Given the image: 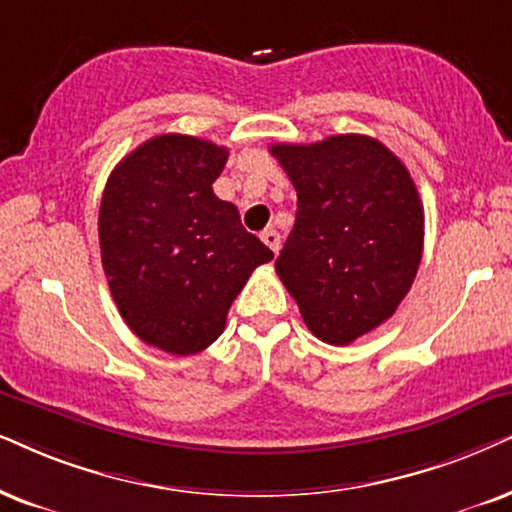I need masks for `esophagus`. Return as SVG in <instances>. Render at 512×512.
<instances>
[{"label": "esophagus", "mask_w": 512, "mask_h": 512, "mask_svg": "<svg viewBox=\"0 0 512 512\" xmlns=\"http://www.w3.org/2000/svg\"><path fill=\"white\" fill-rule=\"evenodd\" d=\"M262 241L267 243L274 252H278V248H281V236H278V231H274V229L262 231Z\"/></svg>", "instance_id": "obj_1"}]
</instances>
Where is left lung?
<instances>
[{
	"instance_id": "left-lung-1",
	"label": "left lung",
	"mask_w": 512,
	"mask_h": 512,
	"mask_svg": "<svg viewBox=\"0 0 512 512\" xmlns=\"http://www.w3.org/2000/svg\"><path fill=\"white\" fill-rule=\"evenodd\" d=\"M271 155L297 191L276 274L316 338L349 345L390 319L416 278L425 226L416 184L364 134L274 144Z\"/></svg>"
}]
</instances>
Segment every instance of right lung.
Returning <instances> with one entry per match:
<instances>
[{"label":"right lung","mask_w":512,"mask_h":512,"mask_svg":"<svg viewBox=\"0 0 512 512\" xmlns=\"http://www.w3.org/2000/svg\"><path fill=\"white\" fill-rule=\"evenodd\" d=\"M226 158L212 141L160 134L125 155L103 189L101 262L120 316L177 357L222 335L231 302L274 257L212 191Z\"/></svg>","instance_id":"right-lung-1"}]
</instances>
